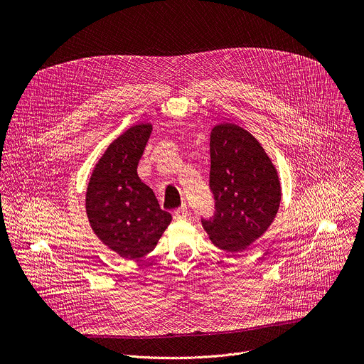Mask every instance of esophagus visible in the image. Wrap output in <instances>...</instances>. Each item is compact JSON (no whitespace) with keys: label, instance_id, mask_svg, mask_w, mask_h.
Masks as SVG:
<instances>
[{"label":"esophagus","instance_id":"esophagus-1","mask_svg":"<svg viewBox=\"0 0 364 364\" xmlns=\"http://www.w3.org/2000/svg\"><path fill=\"white\" fill-rule=\"evenodd\" d=\"M173 216H174V219H176V220L186 219V218H187V207H186V205H183V207H180V209L174 210V212H173Z\"/></svg>","mask_w":364,"mask_h":364}]
</instances>
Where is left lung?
<instances>
[{"label":"left lung","mask_w":364,"mask_h":364,"mask_svg":"<svg viewBox=\"0 0 364 364\" xmlns=\"http://www.w3.org/2000/svg\"><path fill=\"white\" fill-rule=\"evenodd\" d=\"M213 220H203L212 243L242 252L272 225L281 204V181L269 155L249 131L219 124L210 134Z\"/></svg>","instance_id":"1"}]
</instances>
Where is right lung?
I'll return each instance as SVG.
<instances>
[{
	"instance_id": "obj_1",
	"label": "right lung",
	"mask_w": 364,
	"mask_h": 364,
	"mask_svg": "<svg viewBox=\"0 0 364 364\" xmlns=\"http://www.w3.org/2000/svg\"><path fill=\"white\" fill-rule=\"evenodd\" d=\"M151 124H136L114 139L92 170L86 215L99 240L124 259L148 255L171 222L154 191L136 173L151 135Z\"/></svg>"
}]
</instances>
